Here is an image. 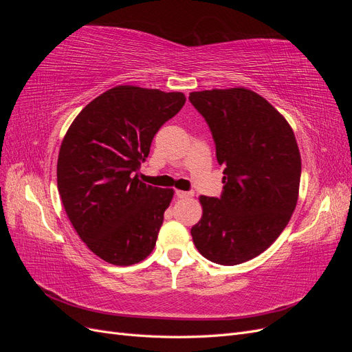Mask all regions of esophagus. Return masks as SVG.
<instances>
[{
  "mask_svg": "<svg viewBox=\"0 0 352 352\" xmlns=\"http://www.w3.org/2000/svg\"><path fill=\"white\" fill-rule=\"evenodd\" d=\"M176 197L179 199H185V198L192 197V192H185V190H176Z\"/></svg>",
  "mask_w": 352,
  "mask_h": 352,
  "instance_id": "esophagus-1",
  "label": "esophagus"
}]
</instances>
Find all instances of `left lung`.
I'll list each match as a JSON object with an SVG mask.
<instances>
[{
  "label": "left lung",
  "instance_id": "obj_1",
  "mask_svg": "<svg viewBox=\"0 0 352 352\" xmlns=\"http://www.w3.org/2000/svg\"><path fill=\"white\" fill-rule=\"evenodd\" d=\"M204 117L223 170L220 198L201 195L202 217L190 229L212 263L235 265L279 238L296 206L301 155L285 117L245 88L190 92Z\"/></svg>",
  "mask_w": 352,
  "mask_h": 352
}]
</instances>
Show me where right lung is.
I'll list each match as a JSON object with an SVG mask.
<instances>
[{"label": "right lung", "instance_id": "obj_1", "mask_svg": "<svg viewBox=\"0 0 352 352\" xmlns=\"http://www.w3.org/2000/svg\"><path fill=\"white\" fill-rule=\"evenodd\" d=\"M185 101L182 92L122 85L70 124L58 154V192L79 238L104 261L131 265L154 250L173 189L142 184L138 170Z\"/></svg>", "mask_w": 352, "mask_h": 352}]
</instances>
